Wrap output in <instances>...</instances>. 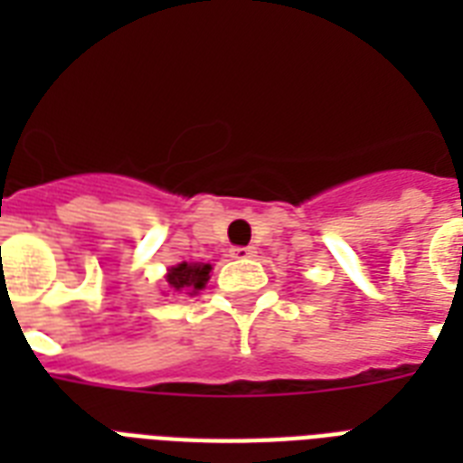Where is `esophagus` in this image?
Instances as JSON below:
<instances>
[{
    "mask_svg": "<svg viewBox=\"0 0 463 463\" xmlns=\"http://www.w3.org/2000/svg\"><path fill=\"white\" fill-rule=\"evenodd\" d=\"M231 257L232 259H254L257 257V247H232Z\"/></svg>",
    "mask_w": 463,
    "mask_h": 463,
    "instance_id": "1",
    "label": "esophagus"
}]
</instances>
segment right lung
I'll list each match as a JSON object with an SVG mask.
<instances>
[{"instance_id": "obj_1", "label": "right lung", "mask_w": 463, "mask_h": 463, "mask_svg": "<svg viewBox=\"0 0 463 463\" xmlns=\"http://www.w3.org/2000/svg\"><path fill=\"white\" fill-rule=\"evenodd\" d=\"M209 273H212V264H202V261H194V264H183L171 266L166 273V283L171 290L185 292V295H194L206 285L209 280Z\"/></svg>"}]
</instances>
